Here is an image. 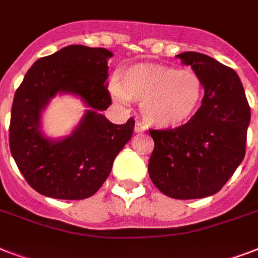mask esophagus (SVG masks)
Masks as SVG:
<instances>
[{
	"mask_svg": "<svg viewBox=\"0 0 258 258\" xmlns=\"http://www.w3.org/2000/svg\"><path fill=\"white\" fill-rule=\"evenodd\" d=\"M146 125L142 123V121H137L135 123V133H145Z\"/></svg>",
	"mask_w": 258,
	"mask_h": 258,
	"instance_id": "esophagus-1",
	"label": "esophagus"
}]
</instances>
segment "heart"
Returning a JSON list of instances; mask_svg holds the SVG:
<instances>
[{"label": "heart", "instance_id": "b5f03b06", "mask_svg": "<svg viewBox=\"0 0 258 258\" xmlns=\"http://www.w3.org/2000/svg\"><path fill=\"white\" fill-rule=\"evenodd\" d=\"M120 104L142 100V115L150 124L170 128L190 120L204 97V83L196 72L161 64L130 67L111 83Z\"/></svg>", "mask_w": 258, "mask_h": 258}]
</instances>
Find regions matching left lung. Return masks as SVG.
<instances>
[{
	"mask_svg": "<svg viewBox=\"0 0 258 258\" xmlns=\"http://www.w3.org/2000/svg\"><path fill=\"white\" fill-rule=\"evenodd\" d=\"M176 57L200 76L205 95L187 123L150 130L154 151L149 174L167 197L205 198L220 191L244 159L250 107L232 68L198 52H183Z\"/></svg>",
	"mask_w": 258,
	"mask_h": 258,
	"instance_id": "1",
	"label": "left lung"
}]
</instances>
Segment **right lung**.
Instances as JSON below:
<instances>
[{"label":"right lung","instance_id":"right-lung-1","mask_svg":"<svg viewBox=\"0 0 258 258\" xmlns=\"http://www.w3.org/2000/svg\"><path fill=\"white\" fill-rule=\"evenodd\" d=\"M104 48L70 45L38 58L14 93L9 145L18 170L37 192L57 200L93 196L115 158L131 139L135 120L113 124L101 115L111 104ZM58 92L74 93L90 107L70 137L52 141L41 133V112Z\"/></svg>","mask_w":258,"mask_h":258}]
</instances>
